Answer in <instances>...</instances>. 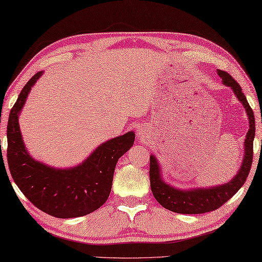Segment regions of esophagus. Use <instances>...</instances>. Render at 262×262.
Wrapping results in <instances>:
<instances>
[{"mask_svg":"<svg viewBox=\"0 0 262 262\" xmlns=\"http://www.w3.org/2000/svg\"><path fill=\"white\" fill-rule=\"evenodd\" d=\"M138 137L141 138V137H144V131L141 130V128H138Z\"/></svg>","mask_w":262,"mask_h":262,"instance_id":"esophagus-1","label":"esophagus"}]
</instances>
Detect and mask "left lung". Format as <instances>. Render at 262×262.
<instances>
[{"instance_id":"obj_1","label":"left lung","mask_w":262,"mask_h":262,"mask_svg":"<svg viewBox=\"0 0 262 262\" xmlns=\"http://www.w3.org/2000/svg\"><path fill=\"white\" fill-rule=\"evenodd\" d=\"M218 75L223 80V83L229 85L234 92L238 100L245 106L246 113L250 119V130H248L245 139V157H244L243 165L240 167L238 174L229 183L222 184L209 189H192V190H179L166 184L161 180L160 169L157 159L153 156L149 157V181H151V190L153 196L162 207L177 213H204L210 212L222 207L228 202L235 192H237L250 173L253 161V140L255 136V121L253 110L248 104L245 95L242 92V87L231 76L228 72L218 70Z\"/></svg>"}]
</instances>
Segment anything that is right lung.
Here are the masks:
<instances>
[{
  "label": "right lung",
  "instance_id": "1",
  "mask_svg": "<svg viewBox=\"0 0 262 262\" xmlns=\"http://www.w3.org/2000/svg\"><path fill=\"white\" fill-rule=\"evenodd\" d=\"M41 73L38 72L28 81L10 110L7 126L10 174L25 197L45 213L57 218L88 215L108 200L116 164L134 145L135 134L127 132L105 141L87 160L71 169H55L33 160L20 136L18 115Z\"/></svg>",
  "mask_w": 262,
  "mask_h": 262
}]
</instances>
